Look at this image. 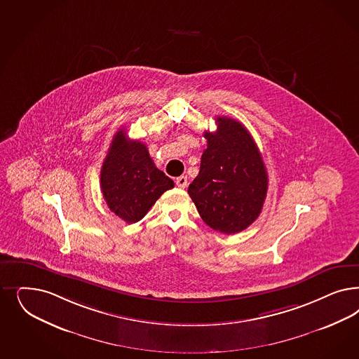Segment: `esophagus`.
I'll list each match as a JSON object with an SVG mask.
<instances>
[{"label":"esophagus","instance_id":"1","mask_svg":"<svg viewBox=\"0 0 359 359\" xmlns=\"http://www.w3.org/2000/svg\"><path fill=\"white\" fill-rule=\"evenodd\" d=\"M175 185L178 186L180 189H185L186 186H187V177H185V175L178 177L175 180Z\"/></svg>","mask_w":359,"mask_h":359}]
</instances>
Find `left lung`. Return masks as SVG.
I'll return each mask as SVG.
<instances>
[{"label": "left lung", "mask_w": 359, "mask_h": 359, "mask_svg": "<svg viewBox=\"0 0 359 359\" xmlns=\"http://www.w3.org/2000/svg\"><path fill=\"white\" fill-rule=\"evenodd\" d=\"M205 132L208 148L189 196L203 222L222 233L243 231L262 212L268 175L262 154L242 123L218 116Z\"/></svg>", "instance_id": "8db88e82"}]
</instances>
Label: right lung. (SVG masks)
Listing matches in <instances>:
<instances>
[{
  "mask_svg": "<svg viewBox=\"0 0 359 359\" xmlns=\"http://www.w3.org/2000/svg\"><path fill=\"white\" fill-rule=\"evenodd\" d=\"M100 185L107 206L127 223L142 219L174 182L156 168L145 144L118 129L107 153Z\"/></svg>",
  "mask_w": 359,
  "mask_h": 359,
  "instance_id": "1",
  "label": "right lung"
}]
</instances>
